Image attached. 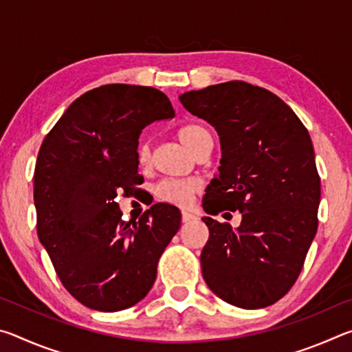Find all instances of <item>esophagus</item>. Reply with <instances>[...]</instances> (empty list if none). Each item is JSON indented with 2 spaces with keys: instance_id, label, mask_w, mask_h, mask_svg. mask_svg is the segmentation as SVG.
Instances as JSON below:
<instances>
[{
  "instance_id": "esophagus-1",
  "label": "esophagus",
  "mask_w": 352,
  "mask_h": 352,
  "mask_svg": "<svg viewBox=\"0 0 352 352\" xmlns=\"http://www.w3.org/2000/svg\"><path fill=\"white\" fill-rule=\"evenodd\" d=\"M195 219V216L192 212H189V211H183L182 212V222L183 223H189L190 220H194Z\"/></svg>"
}]
</instances>
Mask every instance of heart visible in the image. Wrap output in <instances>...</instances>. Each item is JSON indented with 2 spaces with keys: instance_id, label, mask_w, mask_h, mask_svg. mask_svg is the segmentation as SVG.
Wrapping results in <instances>:
<instances>
[{
  "instance_id": "obj_1",
  "label": "heart",
  "mask_w": 352,
  "mask_h": 352,
  "mask_svg": "<svg viewBox=\"0 0 352 352\" xmlns=\"http://www.w3.org/2000/svg\"><path fill=\"white\" fill-rule=\"evenodd\" d=\"M206 133V130L200 126H186L180 130V140L190 151H195L200 140ZM148 160H151V151H148V146L142 142L138 148V162L144 166L148 163ZM199 189L200 182L194 180V178H189V180H163L157 184L155 194H157L160 200L166 201V204L184 206L189 204L195 192H199Z\"/></svg>"
}]
</instances>
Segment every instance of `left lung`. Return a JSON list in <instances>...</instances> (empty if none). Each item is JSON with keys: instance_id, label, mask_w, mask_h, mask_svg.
Instances as JSON below:
<instances>
[{"instance_id": "1", "label": "left lung", "mask_w": 352, "mask_h": 352, "mask_svg": "<svg viewBox=\"0 0 352 352\" xmlns=\"http://www.w3.org/2000/svg\"><path fill=\"white\" fill-rule=\"evenodd\" d=\"M178 99L220 138L222 160L206 188L205 212H242L237 228L201 219L210 230L201 275L228 305L272 306L295 284L317 233L320 177L311 136L283 99L242 80Z\"/></svg>"}]
</instances>
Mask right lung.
Listing matches in <instances>:
<instances>
[{
    "label": "right lung",
    "mask_w": 352,
    "mask_h": 352,
    "mask_svg": "<svg viewBox=\"0 0 352 352\" xmlns=\"http://www.w3.org/2000/svg\"><path fill=\"white\" fill-rule=\"evenodd\" d=\"M174 116L157 88L110 83L77 98L41 142L34 174L38 239L83 306L118 312L152 289L182 212L155 204L138 222H124L116 197L142 182V129Z\"/></svg>",
    "instance_id": "add662e5"
}]
</instances>
